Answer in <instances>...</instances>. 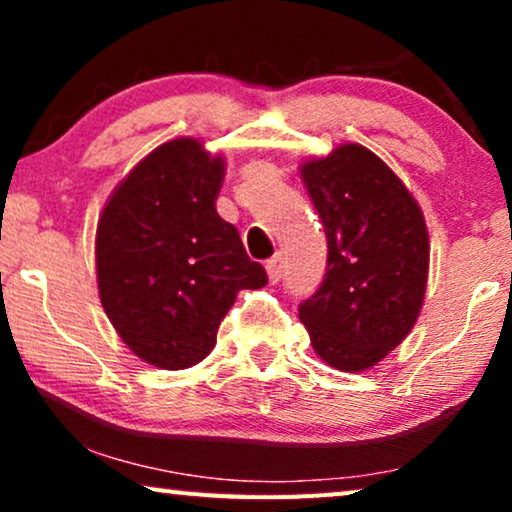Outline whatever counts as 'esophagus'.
<instances>
[{
	"label": "esophagus",
	"instance_id": "1",
	"mask_svg": "<svg viewBox=\"0 0 512 512\" xmlns=\"http://www.w3.org/2000/svg\"><path fill=\"white\" fill-rule=\"evenodd\" d=\"M265 270H268V279L272 284H277L279 279H282V272H284V261H282V256H272L270 261H268V265H265Z\"/></svg>",
	"mask_w": 512,
	"mask_h": 512
}]
</instances>
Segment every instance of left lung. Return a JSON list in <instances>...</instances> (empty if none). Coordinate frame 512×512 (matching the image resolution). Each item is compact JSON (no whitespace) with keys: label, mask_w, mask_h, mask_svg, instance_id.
Here are the masks:
<instances>
[{"label":"left lung","mask_w":512,"mask_h":512,"mask_svg":"<svg viewBox=\"0 0 512 512\" xmlns=\"http://www.w3.org/2000/svg\"><path fill=\"white\" fill-rule=\"evenodd\" d=\"M324 223V282L298 307L314 352L361 373L412 331L429 277V233L417 200L387 163L342 144L300 167Z\"/></svg>","instance_id":"obj_1"}]
</instances>
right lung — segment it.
I'll return each mask as SVG.
<instances>
[{
  "mask_svg": "<svg viewBox=\"0 0 512 512\" xmlns=\"http://www.w3.org/2000/svg\"><path fill=\"white\" fill-rule=\"evenodd\" d=\"M223 172V158L198 139H172L118 184L97 223L104 312L125 345L156 368L200 363L237 293L268 284L237 228L216 212Z\"/></svg>",
  "mask_w": 512,
  "mask_h": 512,
  "instance_id": "obj_1",
  "label": "right lung"
}]
</instances>
